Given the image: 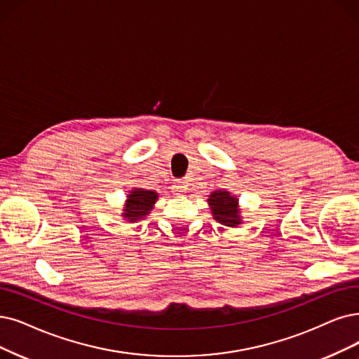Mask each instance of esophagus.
Segmentation results:
<instances>
[{"instance_id":"34e87169","label":"esophagus","mask_w":359,"mask_h":359,"mask_svg":"<svg viewBox=\"0 0 359 359\" xmlns=\"http://www.w3.org/2000/svg\"><path fill=\"white\" fill-rule=\"evenodd\" d=\"M172 191H174V194L181 196V194H184L185 191H187V185H185L182 181H178V182H175L174 185H172Z\"/></svg>"}]
</instances>
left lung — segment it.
Segmentation results:
<instances>
[{"label": "left lung", "instance_id": "obj_1", "mask_svg": "<svg viewBox=\"0 0 359 359\" xmlns=\"http://www.w3.org/2000/svg\"><path fill=\"white\" fill-rule=\"evenodd\" d=\"M209 206L212 209L213 219L225 226H237L241 224L238 198L225 190L212 191L209 198Z\"/></svg>", "mask_w": 359, "mask_h": 359}]
</instances>
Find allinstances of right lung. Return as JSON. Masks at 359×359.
Returning <instances> with one entry per match:
<instances>
[{
  "label": "right lung",
  "mask_w": 359,
  "mask_h": 359,
  "mask_svg": "<svg viewBox=\"0 0 359 359\" xmlns=\"http://www.w3.org/2000/svg\"><path fill=\"white\" fill-rule=\"evenodd\" d=\"M157 200V193L144 189H134L128 194L122 217L130 222L144 219L153 209Z\"/></svg>",
  "instance_id": "add662e5"
}]
</instances>
